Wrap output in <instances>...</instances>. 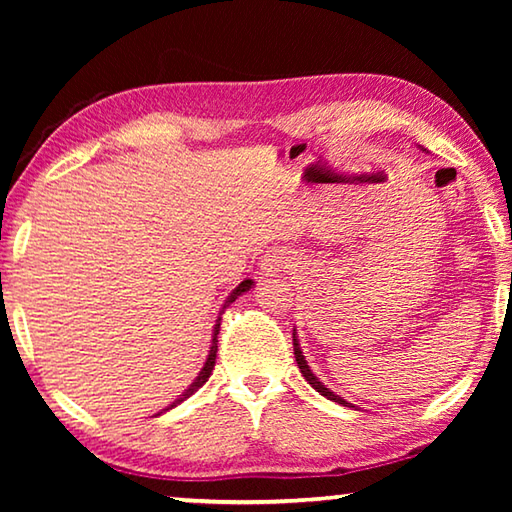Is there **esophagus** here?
<instances>
[{
	"label": "esophagus",
	"mask_w": 512,
	"mask_h": 512,
	"mask_svg": "<svg viewBox=\"0 0 512 512\" xmlns=\"http://www.w3.org/2000/svg\"><path fill=\"white\" fill-rule=\"evenodd\" d=\"M289 266H291V257L280 248L268 250V253L262 259V273L264 275H277L282 271V268H289Z\"/></svg>",
	"instance_id": "1"
}]
</instances>
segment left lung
I'll list each match as a JSON object with an SVG mask.
<instances>
[{
    "mask_svg": "<svg viewBox=\"0 0 512 512\" xmlns=\"http://www.w3.org/2000/svg\"><path fill=\"white\" fill-rule=\"evenodd\" d=\"M293 354H296V361H298V368H300V372H302V377H305V379L309 381L311 388H316V391H318L320 395H323V397H327V400H332V402H336V404H343V406H350L348 402L343 400V397H339L336 393L329 391V388H325L323 381H320V379L314 375V372L309 370L305 357H302V350H300V345H298V339H296V329H293Z\"/></svg>",
    "mask_w": 512,
    "mask_h": 512,
    "instance_id": "1",
    "label": "left lung"
}]
</instances>
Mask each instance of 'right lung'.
I'll return each mask as SVG.
<instances>
[{"label": "right lung", "mask_w": 512, "mask_h": 512, "mask_svg": "<svg viewBox=\"0 0 512 512\" xmlns=\"http://www.w3.org/2000/svg\"><path fill=\"white\" fill-rule=\"evenodd\" d=\"M250 287H253V280H244V282H241L239 284V287L235 289V291H232L230 293V296H228V300H225V305H223V311H225V307H230L232 305V302H235L239 296H241V293H244V291H248ZM219 327H221V316L219 318H216V325H214V339H212V348H210V354H207V361H205V366L201 368V372H198V377L192 381V386H189L187 388V391L183 393V395H180L178 397V400L176 402H173V404H169L167 406V409H164V411H169V409H173V406H178L180 402H185L187 400V397H192L196 391H198V388H201L203 384H205V381L207 379H210V375H212V370H214V363H216V348H219V341H216V334H219ZM160 415V413H158Z\"/></svg>", "instance_id": "add662e5"}]
</instances>
